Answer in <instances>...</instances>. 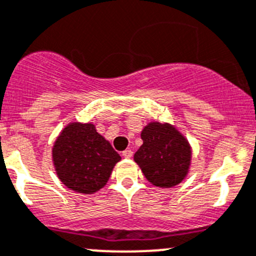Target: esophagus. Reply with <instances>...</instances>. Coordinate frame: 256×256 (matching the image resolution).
Masks as SVG:
<instances>
[{
    "label": "esophagus",
    "mask_w": 256,
    "mask_h": 256,
    "mask_svg": "<svg viewBox=\"0 0 256 256\" xmlns=\"http://www.w3.org/2000/svg\"><path fill=\"white\" fill-rule=\"evenodd\" d=\"M122 156L125 158H132V151H131V150L122 151Z\"/></svg>",
    "instance_id": "1"
}]
</instances>
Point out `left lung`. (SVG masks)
<instances>
[{
    "label": "left lung",
    "mask_w": 256,
    "mask_h": 256,
    "mask_svg": "<svg viewBox=\"0 0 256 256\" xmlns=\"http://www.w3.org/2000/svg\"><path fill=\"white\" fill-rule=\"evenodd\" d=\"M142 145L134 155L148 182L158 188H174L188 176L191 146L174 125L152 121L141 131Z\"/></svg>",
    "instance_id": "left-lung-1"
}]
</instances>
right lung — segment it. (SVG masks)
Here are the masks:
<instances>
[{"label":"right lung","mask_w":256,"mask_h":256,"mask_svg":"<svg viewBox=\"0 0 256 256\" xmlns=\"http://www.w3.org/2000/svg\"><path fill=\"white\" fill-rule=\"evenodd\" d=\"M121 156L94 124L70 122L52 146L57 178L75 192L90 195L102 188Z\"/></svg>","instance_id":"1"}]
</instances>
